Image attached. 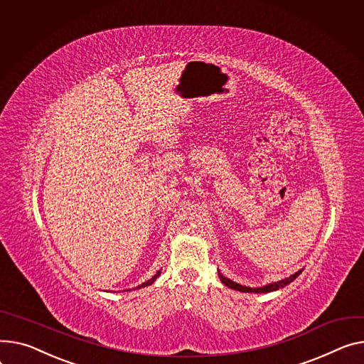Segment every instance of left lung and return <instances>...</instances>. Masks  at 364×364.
I'll list each match as a JSON object with an SVG mask.
<instances>
[{
  "mask_svg": "<svg viewBox=\"0 0 364 364\" xmlns=\"http://www.w3.org/2000/svg\"><path fill=\"white\" fill-rule=\"evenodd\" d=\"M300 274H301V271L296 272L294 275L288 277V278H285V279H282V281L272 282V284H269V285H264V287H260V288H250V287L240 285V284H237V282H234V281H231V279L223 277L221 274H218V275H220L221 281H223L227 287H230V288H232V289H237V291H241V293H271V291H275V289H279V288L288 285L289 282H293Z\"/></svg>",
  "mask_w": 364,
  "mask_h": 364,
  "instance_id": "left-lung-1",
  "label": "left lung"
}]
</instances>
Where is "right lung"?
Listing matches in <instances>:
<instances>
[{"label":"right lung","mask_w":364,"mask_h":364,"mask_svg":"<svg viewBox=\"0 0 364 364\" xmlns=\"http://www.w3.org/2000/svg\"><path fill=\"white\" fill-rule=\"evenodd\" d=\"M159 274H161V272H159V271H158V272H156V275H155V277H152V278H151V279H149V281H146V282H143V284H141V285H139V287H137V288H141V287H146V285H151V284H154V281H155V279H156V278H158V277H159Z\"/></svg>","instance_id":"add662e5"}]
</instances>
